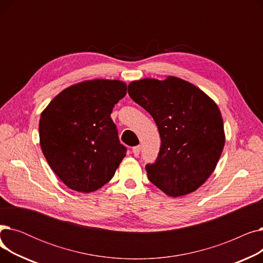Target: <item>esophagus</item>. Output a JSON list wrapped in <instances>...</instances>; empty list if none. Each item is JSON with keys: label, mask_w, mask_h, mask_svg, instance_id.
<instances>
[{"label": "esophagus", "mask_w": 263, "mask_h": 263, "mask_svg": "<svg viewBox=\"0 0 263 263\" xmlns=\"http://www.w3.org/2000/svg\"><path fill=\"white\" fill-rule=\"evenodd\" d=\"M132 153H133V155H134L135 157L139 156L140 153H141V146H135V147H133V148H132Z\"/></svg>", "instance_id": "1"}]
</instances>
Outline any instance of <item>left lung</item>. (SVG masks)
Segmentation results:
<instances>
[{"mask_svg":"<svg viewBox=\"0 0 263 263\" xmlns=\"http://www.w3.org/2000/svg\"><path fill=\"white\" fill-rule=\"evenodd\" d=\"M128 93L155 119L161 136L149 180L172 197L200 187L214 172L225 145L222 114L201 89L176 77L133 81Z\"/></svg>","mask_w":263,"mask_h":263,"instance_id":"8db88e82","label":"left lung"}]
</instances>
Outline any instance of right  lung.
<instances>
[{"instance_id":"right-lung-1","label":"right lung","mask_w":263,"mask_h":263,"mask_svg":"<svg viewBox=\"0 0 263 263\" xmlns=\"http://www.w3.org/2000/svg\"><path fill=\"white\" fill-rule=\"evenodd\" d=\"M126 93L121 81H84L61 91L41 113V150L69 189L90 193L102 187L126 157L110 118Z\"/></svg>"}]
</instances>
